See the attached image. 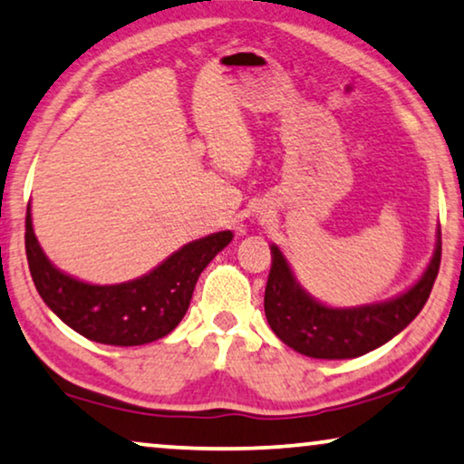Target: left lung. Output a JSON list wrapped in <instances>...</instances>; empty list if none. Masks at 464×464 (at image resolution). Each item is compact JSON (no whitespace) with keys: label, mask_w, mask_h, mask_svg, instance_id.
I'll list each match as a JSON object with an SVG mask.
<instances>
[{"label":"left lung","mask_w":464,"mask_h":464,"mask_svg":"<svg viewBox=\"0 0 464 464\" xmlns=\"http://www.w3.org/2000/svg\"><path fill=\"white\" fill-rule=\"evenodd\" d=\"M441 263V231L425 276L406 295L387 303L332 309L313 300L292 276L277 246L265 288V315L271 330L298 353L317 360H351L381 347L406 328L425 306Z\"/></svg>","instance_id":"left-lung-1"}]
</instances>
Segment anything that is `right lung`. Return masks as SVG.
I'll return each mask as SVG.
<instances>
[{
	"mask_svg": "<svg viewBox=\"0 0 464 464\" xmlns=\"http://www.w3.org/2000/svg\"><path fill=\"white\" fill-rule=\"evenodd\" d=\"M231 239V231L208 235L180 247L145 277L92 285L64 276L45 258L29 208L24 220V250L39 296L77 334L115 347H136L169 334L185 317L201 271Z\"/></svg>",
	"mask_w": 464,
	"mask_h": 464,
	"instance_id": "obj_1",
	"label": "right lung"
}]
</instances>
